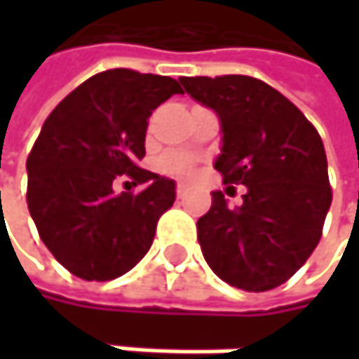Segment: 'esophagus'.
Here are the masks:
<instances>
[{"label": "esophagus", "instance_id": "34e87169", "mask_svg": "<svg viewBox=\"0 0 359 359\" xmlns=\"http://www.w3.org/2000/svg\"><path fill=\"white\" fill-rule=\"evenodd\" d=\"M187 193H189V184L179 182V184H177V195H179V197H184Z\"/></svg>", "mask_w": 359, "mask_h": 359}]
</instances>
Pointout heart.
Listing matches in <instances>:
<instances>
[{
    "instance_id": "b5f03b06",
    "label": "heart",
    "mask_w": 359,
    "mask_h": 359,
    "mask_svg": "<svg viewBox=\"0 0 359 359\" xmlns=\"http://www.w3.org/2000/svg\"><path fill=\"white\" fill-rule=\"evenodd\" d=\"M160 166L168 175H189L195 166V158L184 151H170L162 158Z\"/></svg>"
}]
</instances>
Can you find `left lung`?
<instances>
[{
	"label": "left lung",
	"mask_w": 359,
	"mask_h": 359,
	"mask_svg": "<svg viewBox=\"0 0 359 359\" xmlns=\"http://www.w3.org/2000/svg\"><path fill=\"white\" fill-rule=\"evenodd\" d=\"M184 91L220 120L214 168L224 182L245 184L229 208L222 191L197 220L205 262L224 283L268 291L291 278L316 250L332 201L318 130L285 95L241 74L180 76Z\"/></svg>",
	"instance_id": "left-lung-1"
}]
</instances>
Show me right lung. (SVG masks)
Masks as SVG:
<instances>
[{"label":"right lung","mask_w":359,"mask_h":359,"mask_svg":"<svg viewBox=\"0 0 359 359\" xmlns=\"http://www.w3.org/2000/svg\"><path fill=\"white\" fill-rule=\"evenodd\" d=\"M179 81L126 68L100 72L53 109L27 160L29 212L53 257L85 280H111L149 251L177 184L137 166L151 111ZM122 174L141 194L113 193Z\"/></svg>","instance_id":"1"}]
</instances>
